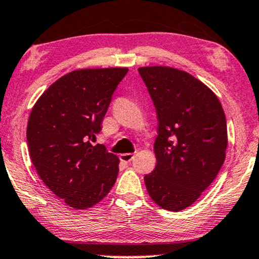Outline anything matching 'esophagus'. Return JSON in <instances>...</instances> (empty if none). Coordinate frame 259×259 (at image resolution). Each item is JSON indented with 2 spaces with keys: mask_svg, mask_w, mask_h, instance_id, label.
Returning a JSON list of instances; mask_svg holds the SVG:
<instances>
[{
  "mask_svg": "<svg viewBox=\"0 0 259 259\" xmlns=\"http://www.w3.org/2000/svg\"><path fill=\"white\" fill-rule=\"evenodd\" d=\"M119 158H120V161H122V162H125V163H129V162L133 161L134 154H130V153H127V154H120V155H119Z\"/></svg>",
  "mask_w": 259,
  "mask_h": 259,
  "instance_id": "1",
  "label": "esophagus"
}]
</instances>
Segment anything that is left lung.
<instances>
[{"label":"left lung","mask_w":259,"mask_h":259,"mask_svg":"<svg viewBox=\"0 0 259 259\" xmlns=\"http://www.w3.org/2000/svg\"><path fill=\"white\" fill-rule=\"evenodd\" d=\"M156 109V167L144 177L150 198L178 212L194 204L225 161L227 126L223 106L205 84L173 67H140Z\"/></svg>","instance_id":"obj_1"}]
</instances>
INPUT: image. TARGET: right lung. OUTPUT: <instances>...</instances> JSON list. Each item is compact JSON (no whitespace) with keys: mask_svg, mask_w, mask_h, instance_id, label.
<instances>
[{"mask_svg":"<svg viewBox=\"0 0 259 259\" xmlns=\"http://www.w3.org/2000/svg\"><path fill=\"white\" fill-rule=\"evenodd\" d=\"M126 73L125 67L72 71L53 82L30 112L27 143L34 167L72 208L92 207L115 185L118 157L91 141Z\"/></svg>","mask_w":259,"mask_h":259,"instance_id":"right-lung-1","label":"right lung"}]
</instances>
